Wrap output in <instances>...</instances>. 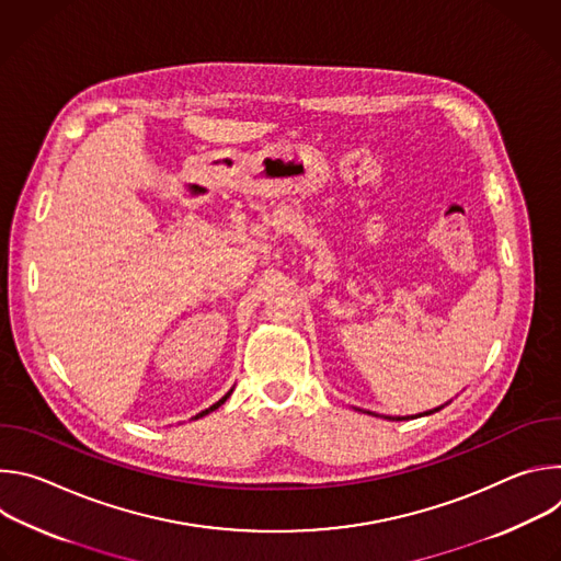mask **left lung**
Masks as SVG:
<instances>
[{
  "instance_id": "8db88e82",
  "label": "left lung",
  "mask_w": 561,
  "mask_h": 561,
  "mask_svg": "<svg viewBox=\"0 0 561 561\" xmlns=\"http://www.w3.org/2000/svg\"><path fill=\"white\" fill-rule=\"evenodd\" d=\"M442 409V407H439ZM439 409H435V411H439ZM435 411H431V413H435ZM431 413H424V415H431ZM386 420H407V417H386Z\"/></svg>"
}]
</instances>
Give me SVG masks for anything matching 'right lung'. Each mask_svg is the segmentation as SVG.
Wrapping results in <instances>:
<instances>
[{"label":"right lung","mask_w":561,"mask_h":561,"mask_svg":"<svg viewBox=\"0 0 561 561\" xmlns=\"http://www.w3.org/2000/svg\"><path fill=\"white\" fill-rule=\"evenodd\" d=\"M230 392H232V390H228V392H226V394H224V397H221V399H219V402H217V404H213V407H210V409H206V411H202V413H199V415H195V420H199V417H204V415H208V413H213V411H215V409H219V407H221V404H224V402H226V399H228V397H230Z\"/></svg>","instance_id":"1"}]
</instances>
